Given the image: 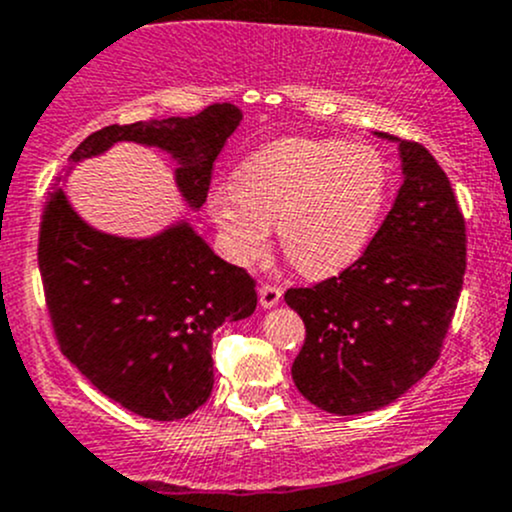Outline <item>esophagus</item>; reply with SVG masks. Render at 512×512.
<instances>
[{"label": "esophagus", "mask_w": 512, "mask_h": 512, "mask_svg": "<svg viewBox=\"0 0 512 512\" xmlns=\"http://www.w3.org/2000/svg\"><path fill=\"white\" fill-rule=\"evenodd\" d=\"M282 299V289L272 287V284H262L260 287V306L262 309H272V306L279 304Z\"/></svg>", "instance_id": "1"}]
</instances>
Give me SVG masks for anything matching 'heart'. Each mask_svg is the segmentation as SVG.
<instances>
[{"label":"heart","instance_id":"obj_1","mask_svg":"<svg viewBox=\"0 0 512 512\" xmlns=\"http://www.w3.org/2000/svg\"><path fill=\"white\" fill-rule=\"evenodd\" d=\"M390 171L370 144L279 139L240 164L235 181L213 186L206 208L235 265L265 257L277 223L279 245L304 277L351 267L383 218Z\"/></svg>","mask_w":512,"mask_h":512}]
</instances>
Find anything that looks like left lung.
<instances>
[{
    "label": "left lung",
    "mask_w": 512,
    "mask_h": 512,
    "mask_svg": "<svg viewBox=\"0 0 512 512\" xmlns=\"http://www.w3.org/2000/svg\"><path fill=\"white\" fill-rule=\"evenodd\" d=\"M395 142L402 186L368 250L346 272L284 301L304 319L292 365L297 390L319 410L363 414L390 405L437 363L466 272V223L437 159Z\"/></svg>",
    "instance_id": "left-lung-1"
}]
</instances>
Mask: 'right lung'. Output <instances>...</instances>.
<instances>
[{"label":"right lung","instance_id":"add662e5","mask_svg":"<svg viewBox=\"0 0 512 512\" xmlns=\"http://www.w3.org/2000/svg\"><path fill=\"white\" fill-rule=\"evenodd\" d=\"M240 120V107L223 102L193 117L102 127L71 154L43 208L39 270L61 351L139 417L174 422L211 397L213 331L255 311V282L220 260L184 215L149 238H122L80 218L63 186L80 161L134 142L169 154L181 198L198 211Z\"/></svg>","mask_w":512,"mask_h":512}]
</instances>
